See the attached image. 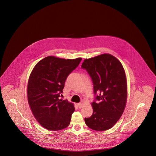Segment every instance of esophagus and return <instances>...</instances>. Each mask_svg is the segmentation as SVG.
I'll return each mask as SVG.
<instances>
[{
    "mask_svg": "<svg viewBox=\"0 0 156 156\" xmlns=\"http://www.w3.org/2000/svg\"><path fill=\"white\" fill-rule=\"evenodd\" d=\"M82 105H83V104L82 103H78V104H77V106H78V107L80 109L82 107Z\"/></svg>",
    "mask_w": 156,
    "mask_h": 156,
    "instance_id": "1",
    "label": "esophagus"
}]
</instances>
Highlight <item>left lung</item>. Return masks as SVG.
Returning a JSON list of instances; mask_svg holds the SVG:
<instances>
[{
  "label": "left lung",
  "mask_w": 156,
  "mask_h": 156,
  "mask_svg": "<svg viewBox=\"0 0 156 156\" xmlns=\"http://www.w3.org/2000/svg\"><path fill=\"white\" fill-rule=\"evenodd\" d=\"M82 69L89 74L93 83V112L85 118L86 125L97 131L112 128L122 115L126 104L127 82L121 63L105 54L86 59Z\"/></svg>",
  "instance_id": "obj_1"
}]
</instances>
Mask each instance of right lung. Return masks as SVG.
Returning <instances> with one entry per match:
<instances>
[{
    "label": "right lung",
    "mask_w": 156,
    "mask_h": 156,
    "mask_svg": "<svg viewBox=\"0 0 156 156\" xmlns=\"http://www.w3.org/2000/svg\"><path fill=\"white\" fill-rule=\"evenodd\" d=\"M81 61V58L65 59L48 56L34 67L28 80V104L43 128L57 131L69 125L75 108L73 104L60 97L67 77Z\"/></svg>",
    "instance_id": "obj_1"
}]
</instances>
